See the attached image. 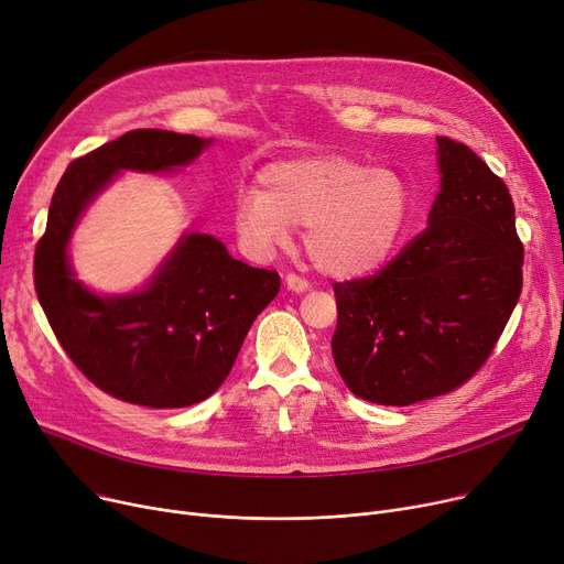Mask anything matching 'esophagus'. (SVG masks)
<instances>
[{"label":"esophagus","mask_w":564,"mask_h":564,"mask_svg":"<svg viewBox=\"0 0 564 564\" xmlns=\"http://www.w3.org/2000/svg\"><path fill=\"white\" fill-rule=\"evenodd\" d=\"M285 285H288V290H292V292H306V290L311 288L306 279H302L300 274H292V272L285 276Z\"/></svg>","instance_id":"esophagus-1"}]
</instances>
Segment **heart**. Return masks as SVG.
I'll return each instance as SVG.
<instances>
[{"label":"heart","instance_id":"1","mask_svg":"<svg viewBox=\"0 0 564 564\" xmlns=\"http://www.w3.org/2000/svg\"><path fill=\"white\" fill-rule=\"evenodd\" d=\"M240 196L232 219L242 240L270 251L306 228L304 247L319 272L359 279L391 258L413 217V194L395 169H370L343 155L274 162Z\"/></svg>","mask_w":564,"mask_h":564}]
</instances>
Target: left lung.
Returning <instances> with one entry per match:
<instances>
[{"label":"left lung","mask_w":564,"mask_h":564,"mask_svg":"<svg viewBox=\"0 0 564 564\" xmlns=\"http://www.w3.org/2000/svg\"><path fill=\"white\" fill-rule=\"evenodd\" d=\"M436 143L443 177L430 226L377 274L334 283L336 368L375 404L459 389L491 357L523 285L508 185L466 143Z\"/></svg>","instance_id":"8db88e82"}]
</instances>
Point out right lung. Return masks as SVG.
Segmentation results:
<instances>
[{
	"label": "right lung",
	"instance_id": "add662e5",
	"mask_svg": "<svg viewBox=\"0 0 564 564\" xmlns=\"http://www.w3.org/2000/svg\"><path fill=\"white\" fill-rule=\"evenodd\" d=\"M207 143L194 134L132 130L73 160L36 245L34 285L56 340L88 381L130 404L177 409L210 398L281 288L274 270L230 258L200 232L187 235L151 285L130 297H98L73 279L70 232L116 171H171Z\"/></svg>",
	"mask_w": 564,
	"mask_h": 564
}]
</instances>
